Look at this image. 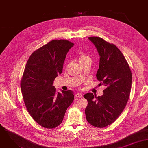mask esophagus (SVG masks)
Instances as JSON below:
<instances>
[{
    "label": "esophagus",
    "instance_id": "esophagus-1",
    "mask_svg": "<svg viewBox=\"0 0 148 148\" xmlns=\"http://www.w3.org/2000/svg\"><path fill=\"white\" fill-rule=\"evenodd\" d=\"M75 97H76V98H82V95L81 94V93H77L76 94H75Z\"/></svg>",
    "mask_w": 148,
    "mask_h": 148
}]
</instances>
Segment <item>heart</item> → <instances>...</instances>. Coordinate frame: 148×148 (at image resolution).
Here are the masks:
<instances>
[{
    "label": "heart",
    "instance_id": "1",
    "mask_svg": "<svg viewBox=\"0 0 148 148\" xmlns=\"http://www.w3.org/2000/svg\"><path fill=\"white\" fill-rule=\"evenodd\" d=\"M88 59H91V58H90V56L88 55L87 53H86L84 52H82L80 53L79 56V60L80 62L84 61Z\"/></svg>",
    "mask_w": 148,
    "mask_h": 148
}]
</instances>
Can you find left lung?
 Instances as JSON below:
<instances>
[{
    "mask_svg": "<svg viewBox=\"0 0 148 148\" xmlns=\"http://www.w3.org/2000/svg\"><path fill=\"white\" fill-rule=\"evenodd\" d=\"M88 38L100 55L97 78L106 88L101 97L92 93L84 95L88 101L85 114L91 125L102 128L113 123L125 108L131 92L132 75L125 58L116 45L99 37Z\"/></svg>",
    "mask_w": 148,
    "mask_h": 148,
    "instance_id": "8db88e82",
    "label": "left lung"
}]
</instances>
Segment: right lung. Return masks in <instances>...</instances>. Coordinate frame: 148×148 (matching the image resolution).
Wrapping results in <instances>:
<instances>
[{"mask_svg":"<svg viewBox=\"0 0 148 148\" xmlns=\"http://www.w3.org/2000/svg\"><path fill=\"white\" fill-rule=\"evenodd\" d=\"M74 45L66 40H53L33 52L25 67L20 83L23 100L29 115L44 128L58 127L74 100L71 91L60 93L53 86Z\"/></svg>","mask_w":148,"mask_h":148,"instance_id":"right-lung-1","label":"right lung"}]
</instances>
